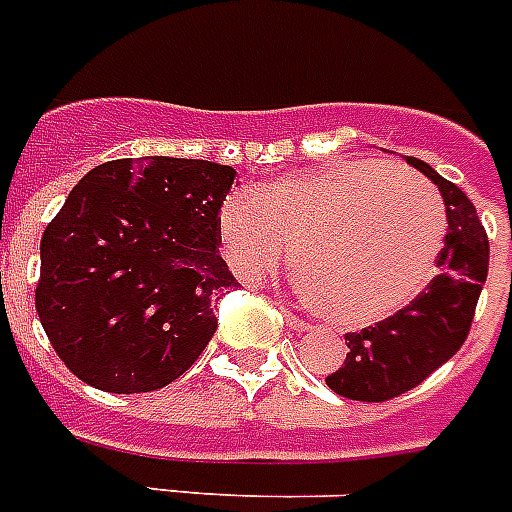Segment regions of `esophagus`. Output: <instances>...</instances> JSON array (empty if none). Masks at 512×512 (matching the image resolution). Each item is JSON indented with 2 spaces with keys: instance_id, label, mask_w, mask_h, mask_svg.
<instances>
[{
  "instance_id": "1",
  "label": "esophagus",
  "mask_w": 512,
  "mask_h": 512,
  "mask_svg": "<svg viewBox=\"0 0 512 512\" xmlns=\"http://www.w3.org/2000/svg\"><path fill=\"white\" fill-rule=\"evenodd\" d=\"M282 316H285V321H287V326H290V329H295V331H305V329H308V323H305L303 318L295 316V313H292L290 308H282Z\"/></svg>"
}]
</instances>
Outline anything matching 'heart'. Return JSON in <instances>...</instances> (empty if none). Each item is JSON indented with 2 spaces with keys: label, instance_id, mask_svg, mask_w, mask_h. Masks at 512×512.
Wrapping results in <instances>:
<instances>
[{
  "label": "heart",
  "instance_id": "b5f03b06",
  "mask_svg": "<svg viewBox=\"0 0 512 512\" xmlns=\"http://www.w3.org/2000/svg\"><path fill=\"white\" fill-rule=\"evenodd\" d=\"M445 233L438 189L378 160L290 170L217 209V248L235 277L261 285L292 246L300 295L336 326H370L412 303L438 269Z\"/></svg>",
  "mask_w": 512,
  "mask_h": 512
}]
</instances>
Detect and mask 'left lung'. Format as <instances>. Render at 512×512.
<instances>
[{"mask_svg": "<svg viewBox=\"0 0 512 512\" xmlns=\"http://www.w3.org/2000/svg\"><path fill=\"white\" fill-rule=\"evenodd\" d=\"M406 163L422 170L443 194L448 235L438 259L440 272L399 313L344 334L347 360L326 375V386L352 401L396 399L451 360L464 347L487 282V230L469 196L417 157H406Z\"/></svg>", "mask_w": 512, "mask_h": 512, "instance_id": "left-lung-1", "label": "left lung"}]
</instances>
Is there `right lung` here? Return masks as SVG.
I'll return each mask as SVG.
<instances>
[{
	"instance_id": "obj_1",
	"label": "right lung",
	"mask_w": 512,
	"mask_h": 512,
	"mask_svg": "<svg viewBox=\"0 0 512 512\" xmlns=\"http://www.w3.org/2000/svg\"><path fill=\"white\" fill-rule=\"evenodd\" d=\"M235 170L124 157L93 168L48 222L36 310L61 362L108 393L157 391L217 331L212 300L235 287L217 209Z\"/></svg>"
}]
</instances>
